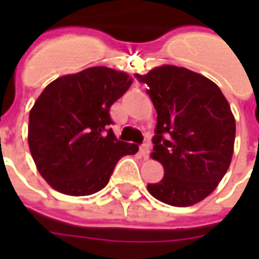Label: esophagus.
<instances>
[{"mask_svg":"<svg viewBox=\"0 0 259 259\" xmlns=\"http://www.w3.org/2000/svg\"><path fill=\"white\" fill-rule=\"evenodd\" d=\"M140 154L143 155V157L148 158L150 157V144H147V143H144V144H141L140 147Z\"/></svg>","mask_w":259,"mask_h":259,"instance_id":"34e87169","label":"esophagus"}]
</instances>
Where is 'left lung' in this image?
Here are the masks:
<instances>
[{"mask_svg":"<svg viewBox=\"0 0 259 259\" xmlns=\"http://www.w3.org/2000/svg\"><path fill=\"white\" fill-rule=\"evenodd\" d=\"M137 79L157 111L151 157L162 163L152 197L174 206L194 205L217 189L232 161L236 122L213 81L186 68L163 65Z\"/></svg>","mask_w":259,"mask_h":259,"instance_id":"8db88e82","label":"left lung"}]
</instances>
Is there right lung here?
I'll return each mask as SVG.
<instances>
[{"mask_svg": "<svg viewBox=\"0 0 259 259\" xmlns=\"http://www.w3.org/2000/svg\"><path fill=\"white\" fill-rule=\"evenodd\" d=\"M132 84L129 74L105 66L54 80L29 115V148L48 185L68 195L104 189L115 165L139 147L113 135L109 108Z\"/></svg>", "mask_w": 259, "mask_h": 259, "instance_id": "1", "label": "right lung"}]
</instances>
